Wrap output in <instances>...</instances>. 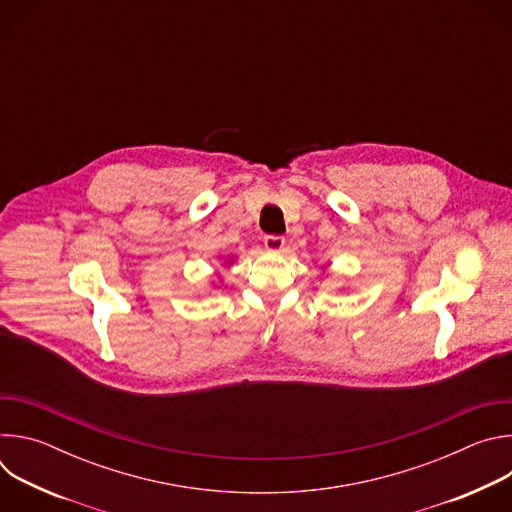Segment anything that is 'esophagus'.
Returning a JSON list of instances; mask_svg holds the SVG:
<instances>
[{"label":"esophagus","instance_id":"esophagus-1","mask_svg":"<svg viewBox=\"0 0 512 512\" xmlns=\"http://www.w3.org/2000/svg\"><path fill=\"white\" fill-rule=\"evenodd\" d=\"M263 245H265L267 251L279 253V251H283V247H285V239L279 237V235H267V237L263 239Z\"/></svg>","mask_w":512,"mask_h":512}]
</instances>
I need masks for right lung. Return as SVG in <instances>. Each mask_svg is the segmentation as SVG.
<instances>
[{"instance_id":"1","label":"right lung","mask_w":512,"mask_h":512,"mask_svg":"<svg viewBox=\"0 0 512 512\" xmlns=\"http://www.w3.org/2000/svg\"><path fill=\"white\" fill-rule=\"evenodd\" d=\"M227 263H229V265H231V263H233V259H229V261H227Z\"/></svg>"}]
</instances>
